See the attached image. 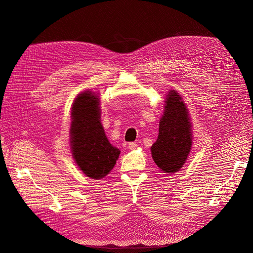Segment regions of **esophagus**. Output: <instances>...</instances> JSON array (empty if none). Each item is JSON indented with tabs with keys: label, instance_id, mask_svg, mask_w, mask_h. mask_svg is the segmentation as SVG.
Masks as SVG:
<instances>
[{
	"label": "esophagus",
	"instance_id": "34e87169",
	"mask_svg": "<svg viewBox=\"0 0 253 253\" xmlns=\"http://www.w3.org/2000/svg\"><path fill=\"white\" fill-rule=\"evenodd\" d=\"M137 147H138V145H137V143H135V142H129L127 148H128L129 150H135Z\"/></svg>",
	"mask_w": 253,
	"mask_h": 253
}]
</instances>
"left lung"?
I'll return each mask as SVG.
<instances>
[{"label": "left lung", "mask_w": 253, "mask_h": 253, "mask_svg": "<svg viewBox=\"0 0 253 253\" xmlns=\"http://www.w3.org/2000/svg\"><path fill=\"white\" fill-rule=\"evenodd\" d=\"M164 114L159 120L157 140L152 144V158L164 173L179 171L192 148V122L187 105L176 90L166 95Z\"/></svg>", "instance_id": "8db88e82"}]
</instances>
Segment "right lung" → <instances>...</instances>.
<instances>
[{"label":"right lung","instance_id":"1","mask_svg":"<svg viewBox=\"0 0 253 253\" xmlns=\"http://www.w3.org/2000/svg\"><path fill=\"white\" fill-rule=\"evenodd\" d=\"M70 143L76 165L96 180L110 174L120 151L109 141L101 124L100 98L89 89L75 98L71 109Z\"/></svg>","mask_w":253,"mask_h":253}]
</instances>
